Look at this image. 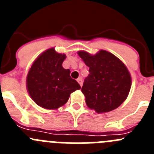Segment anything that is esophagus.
Instances as JSON below:
<instances>
[{
	"label": "esophagus",
	"instance_id": "34e87169",
	"mask_svg": "<svg viewBox=\"0 0 154 154\" xmlns=\"http://www.w3.org/2000/svg\"><path fill=\"white\" fill-rule=\"evenodd\" d=\"M77 82H79V84L80 85V86H82V78H79L78 79H77Z\"/></svg>",
	"mask_w": 154,
	"mask_h": 154
}]
</instances>
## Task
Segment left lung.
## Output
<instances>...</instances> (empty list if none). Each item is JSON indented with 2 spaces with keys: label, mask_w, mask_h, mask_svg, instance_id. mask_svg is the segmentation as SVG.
<instances>
[{
  "label": "left lung",
  "mask_w": 154,
  "mask_h": 154,
  "mask_svg": "<svg viewBox=\"0 0 154 154\" xmlns=\"http://www.w3.org/2000/svg\"><path fill=\"white\" fill-rule=\"evenodd\" d=\"M78 55L89 67V74L81 89L87 106L98 113L119 107L126 100L131 88V76L126 65L105 50L95 55L79 51Z\"/></svg>",
  "instance_id": "1"
}]
</instances>
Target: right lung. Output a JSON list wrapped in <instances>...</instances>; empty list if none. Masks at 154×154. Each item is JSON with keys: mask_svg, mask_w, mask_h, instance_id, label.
<instances>
[{"mask_svg": "<svg viewBox=\"0 0 154 154\" xmlns=\"http://www.w3.org/2000/svg\"><path fill=\"white\" fill-rule=\"evenodd\" d=\"M66 58L55 48H49L37 58L27 76V89L34 102L47 109H57L69 100L70 94L80 89L70 76V70L62 67Z\"/></svg>", "mask_w": 154, "mask_h": 154, "instance_id": "right-lung-1", "label": "right lung"}]
</instances>
